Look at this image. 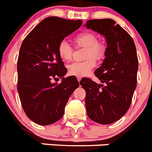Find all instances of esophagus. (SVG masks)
I'll return each mask as SVG.
<instances>
[{
	"label": "esophagus",
	"mask_w": 152,
	"mask_h": 152,
	"mask_svg": "<svg viewBox=\"0 0 152 152\" xmlns=\"http://www.w3.org/2000/svg\"><path fill=\"white\" fill-rule=\"evenodd\" d=\"M77 80H78V81H80V80H81V77H77Z\"/></svg>",
	"instance_id": "1"
}]
</instances>
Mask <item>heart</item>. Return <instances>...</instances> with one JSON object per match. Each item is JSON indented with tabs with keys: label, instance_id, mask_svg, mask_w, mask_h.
<instances>
[{
	"label": "heart",
	"instance_id": "b5f03b06",
	"mask_svg": "<svg viewBox=\"0 0 152 152\" xmlns=\"http://www.w3.org/2000/svg\"><path fill=\"white\" fill-rule=\"evenodd\" d=\"M74 42L76 46L85 48L84 57L87 59L70 64L68 67V74L77 77H84L89 75L96 65L94 59L101 60L105 56L107 47L103 42L98 41L97 36L91 32H85L75 36ZM58 53L63 61H69L73 55V48L67 42L62 41L58 46Z\"/></svg>",
	"mask_w": 152,
	"mask_h": 152
}]
</instances>
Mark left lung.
<instances>
[{
	"instance_id": "obj_1",
	"label": "left lung",
	"mask_w": 152,
	"mask_h": 152,
	"mask_svg": "<svg viewBox=\"0 0 152 152\" xmlns=\"http://www.w3.org/2000/svg\"><path fill=\"white\" fill-rule=\"evenodd\" d=\"M88 29L105 36V59L95 75L101 84L90 78L80 80L86 91L88 117L100 124H111L128 111L137 85L139 61L134 41L123 28L111 19L90 20Z\"/></svg>"
}]
</instances>
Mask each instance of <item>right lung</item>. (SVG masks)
Returning <instances> with one entry per match:
<instances>
[{
  "label": "right lung",
  "instance_id": "1",
  "mask_svg": "<svg viewBox=\"0 0 152 152\" xmlns=\"http://www.w3.org/2000/svg\"><path fill=\"white\" fill-rule=\"evenodd\" d=\"M82 21L58 17L44 19L23 41L17 61V91L26 116L34 123L47 126L59 120L70 96L79 87L67 73L58 46L77 30ZM62 78L60 84L52 80Z\"/></svg>",
  "mask_w": 152,
  "mask_h": 152
}]
</instances>
